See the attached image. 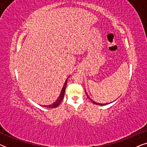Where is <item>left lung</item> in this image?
<instances>
[{
    "instance_id": "obj_1",
    "label": "left lung",
    "mask_w": 147,
    "mask_h": 147,
    "mask_svg": "<svg viewBox=\"0 0 147 147\" xmlns=\"http://www.w3.org/2000/svg\"><path fill=\"white\" fill-rule=\"evenodd\" d=\"M91 101L93 102L94 104H98V105H105V104H98V103H96V102H94V101H92V100H91Z\"/></svg>"
}]
</instances>
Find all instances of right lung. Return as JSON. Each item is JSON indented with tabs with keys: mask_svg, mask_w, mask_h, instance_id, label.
<instances>
[{
	"mask_svg": "<svg viewBox=\"0 0 147 147\" xmlns=\"http://www.w3.org/2000/svg\"><path fill=\"white\" fill-rule=\"evenodd\" d=\"M67 80H66L65 84H64V86L63 88H62V90L61 92V94H60V95L58 98L56 100L55 102H54L53 104H51V105H48V106H43V107H47V108H56L60 104H61V102L62 100L63 99V97H64V94H65V88H66V84H67Z\"/></svg>",
	"mask_w": 147,
	"mask_h": 147,
	"instance_id": "add662e5",
	"label": "right lung"
}]
</instances>
